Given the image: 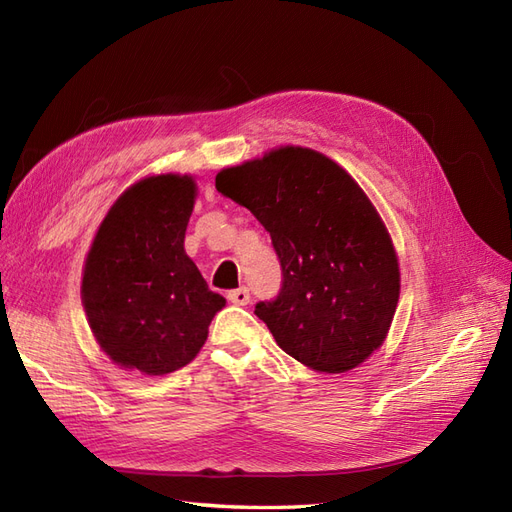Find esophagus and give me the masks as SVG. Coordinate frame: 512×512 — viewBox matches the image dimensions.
Masks as SVG:
<instances>
[{"label":"esophagus","mask_w":512,"mask_h":512,"mask_svg":"<svg viewBox=\"0 0 512 512\" xmlns=\"http://www.w3.org/2000/svg\"><path fill=\"white\" fill-rule=\"evenodd\" d=\"M226 297H228L230 303H235V305H247V303H250V290L241 286L237 290H230Z\"/></svg>","instance_id":"34e87169"}]
</instances>
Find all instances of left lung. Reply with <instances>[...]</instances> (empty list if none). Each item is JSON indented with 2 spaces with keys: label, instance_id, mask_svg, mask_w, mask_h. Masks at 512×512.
Masks as SVG:
<instances>
[{
  "label": "left lung",
  "instance_id": "8db88e82",
  "mask_svg": "<svg viewBox=\"0 0 512 512\" xmlns=\"http://www.w3.org/2000/svg\"><path fill=\"white\" fill-rule=\"evenodd\" d=\"M215 188L271 235L282 288L256 303L292 359L344 374L378 350L399 301L393 241L346 170L314 149L282 147L224 168Z\"/></svg>",
  "mask_w": 512,
  "mask_h": 512
}]
</instances>
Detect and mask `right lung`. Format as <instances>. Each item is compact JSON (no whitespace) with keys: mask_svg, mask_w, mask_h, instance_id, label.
<instances>
[{"mask_svg":"<svg viewBox=\"0 0 512 512\" xmlns=\"http://www.w3.org/2000/svg\"><path fill=\"white\" fill-rule=\"evenodd\" d=\"M190 175H156L123 192L85 260L83 305L111 359L147 376L188 365L226 305L183 250L194 209Z\"/></svg>","mask_w":512,"mask_h":512,"instance_id":"1","label":"right lung"}]
</instances>
